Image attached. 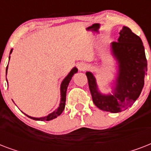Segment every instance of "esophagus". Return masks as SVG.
<instances>
[{"label":"esophagus","mask_w":151,"mask_h":151,"mask_svg":"<svg viewBox=\"0 0 151 151\" xmlns=\"http://www.w3.org/2000/svg\"><path fill=\"white\" fill-rule=\"evenodd\" d=\"M78 68L80 71H85L87 69V65L85 63H80L78 65Z\"/></svg>","instance_id":"34e87169"}]
</instances>
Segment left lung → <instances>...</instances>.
Masks as SVG:
<instances>
[{
    "instance_id": "1",
    "label": "left lung",
    "mask_w": 151,
    "mask_h": 151,
    "mask_svg": "<svg viewBox=\"0 0 151 151\" xmlns=\"http://www.w3.org/2000/svg\"><path fill=\"white\" fill-rule=\"evenodd\" d=\"M111 47L119 63L114 94L102 95L93 74L87 72L86 76L95 105L103 111L119 113L131 106L139 96L147 71V61L142 40L129 27H123L118 41L113 42Z\"/></svg>"
}]
</instances>
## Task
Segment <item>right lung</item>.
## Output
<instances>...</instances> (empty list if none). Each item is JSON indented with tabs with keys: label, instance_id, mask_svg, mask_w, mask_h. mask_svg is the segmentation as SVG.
<instances>
[{
	"label": "right lung",
	"instance_id": "add662e5",
	"mask_svg": "<svg viewBox=\"0 0 151 151\" xmlns=\"http://www.w3.org/2000/svg\"><path fill=\"white\" fill-rule=\"evenodd\" d=\"M12 52V49L11 50L10 54ZM9 59H10V56H9ZM7 70H8V66H7V68H6V74H7ZM78 72V69L74 67L71 70V71L69 73V74L66 76V78H64V80L63 81V82L61 84V88H60V91H61V102H60V104H59V107L56 110H55L54 112H52V114H48V116L44 117H40V118H37V117H29L28 115H27V117L31 118V119L36 120V121H51V120L54 119L55 117H57L59 115H60L62 114V112L63 111L64 108H65V102H66V89H67V87H68V85L70 81L71 78L73 77V75L74 73H76Z\"/></svg>",
	"mask_w": 151,
	"mask_h": 151
}]
</instances>
